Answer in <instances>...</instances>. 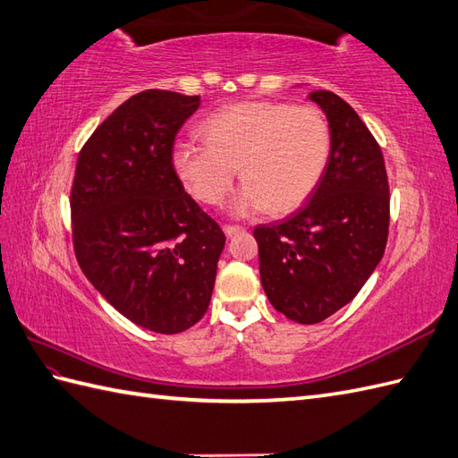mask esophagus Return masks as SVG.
Masks as SVG:
<instances>
[{"label": "esophagus", "instance_id": "esophagus-1", "mask_svg": "<svg viewBox=\"0 0 458 458\" xmlns=\"http://www.w3.org/2000/svg\"><path fill=\"white\" fill-rule=\"evenodd\" d=\"M246 228L243 226H230V225H225V233L228 238H232V236H236V233H240V232H243Z\"/></svg>", "mask_w": 458, "mask_h": 458}]
</instances>
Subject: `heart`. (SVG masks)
<instances>
[{
  "label": "heart",
  "instance_id": "obj_1",
  "mask_svg": "<svg viewBox=\"0 0 458 458\" xmlns=\"http://www.w3.org/2000/svg\"><path fill=\"white\" fill-rule=\"evenodd\" d=\"M200 138L175 144V174L199 200L216 205L240 172L243 185L230 203L236 216L301 207L320 183L332 150L320 109L281 101H243L212 113Z\"/></svg>",
  "mask_w": 458,
  "mask_h": 458
}]
</instances>
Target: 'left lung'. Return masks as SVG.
<instances>
[{
  "label": "left lung",
  "mask_w": 458,
  "mask_h": 458,
  "mask_svg": "<svg viewBox=\"0 0 458 458\" xmlns=\"http://www.w3.org/2000/svg\"><path fill=\"white\" fill-rule=\"evenodd\" d=\"M332 132L320 183L279 222L259 225V275L269 302L289 320L318 324L363 289L385 255L390 197L380 146L349 103L312 91Z\"/></svg>",
  "instance_id": "1"
}]
</instances>
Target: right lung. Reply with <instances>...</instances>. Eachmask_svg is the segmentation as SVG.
<instances>
[{
  "instance_id": "right-lung-1",
  "label": "right lung",
  "mask_w": 458,
  "mask_h": 458,
  "mask_svg": "<svg viewBox=\"0 0 458 458\" xmlns=\"http://www.w3.org/2000/svg\"><path fill=\"white\" fill-rule=\"evenodd\" d=\"M199 95L146 89L105 119L78 156L70 208L73 251L114 310L156 334L205 316L226 236L191 199L174 142Z\"/></svg>"
}]
</instances>
